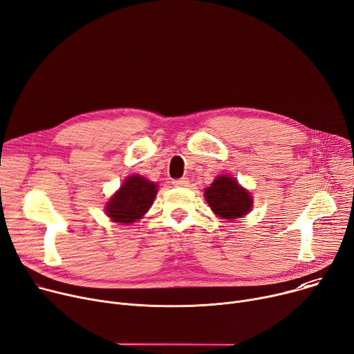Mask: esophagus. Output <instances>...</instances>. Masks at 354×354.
Segmentation results:
<instances>
[{
	"mask_svg": "<svg viewBox=\"0 0 354 354\" xmlns=\"http://www.w3.org/2000/svg\"><path fill=\"white\" fill-rule=\"evenodd\" d=\"M188 184H189V180L187 177H183V178H178V180L173 181V185H176V187H188Z\"/></svg>",
	"mask_w": 354,
	"mask_h": 354,
	"instance_id": "obj_1",
	"label": "esophagus"
}]
</instances>
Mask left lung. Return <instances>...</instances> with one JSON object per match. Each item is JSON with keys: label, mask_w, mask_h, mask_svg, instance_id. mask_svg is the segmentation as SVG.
<instances>
[{"label": "left lung", "mask_w": 354, "mask_h": 354, "mask_svg": "<svg viewBox=\"0 0 354 354\" xmlns=\"http://www.w3.org/2000/svg\"><path fill=\"white\" fill-rule=\"evenodd\" d=\"M204 197L215 215L224 220H236L252 208V197L231 176H218L205 188Z\"/></svg>", "instance_id": "1"}]
</instances>
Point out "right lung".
<instances>
[{
  "mask_svg": "<svg viewBox=\"0 0 354 354\" xmlns=\"http://www.w3.org/2000/svg\"><path fill=\"white\" fill-rule=\"evenodd\" d=\"M157 194V184L142 176H130L106 204V215L113 223L131 224L149 211Z\"/></svg>",
  "mask_w": 354,
  "mask_h": 354,
  "instance_id": "obj_1",
  "label": "right lung"
}]
</instances>
